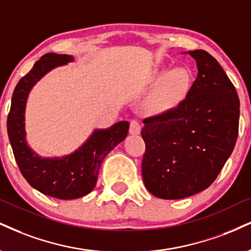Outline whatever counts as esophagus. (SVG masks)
<instances>
[{"mask_svg":"<svg viewBox=\"0 0 251 251\" xmlns=\"http://www.w3.org/2000/svg\"><path fill=\"white\" fill-rule=\"evenodd\" d=\"M141 131V126L137 120H131L129 123V133L131 134H139Z\"/></svg>","mask_w":251,"mask_h":251,"instance_id":"34e87169","label":"esophagus"}]
</instances>
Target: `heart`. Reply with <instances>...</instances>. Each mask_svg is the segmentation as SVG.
I'll return each instance as SVG.
<instances>
[{
  "mask_svg": "<svg viewBox=\"0 0 251 251\" xmlns=\"http://www.w3.org/2000/svg\"><path fill=\"white\" fill-rule=\"evenodd\" d=\"M191 85V72L186 68L154 69L149 79V89L155 90L150 99V108L156 113L173 110L186 98Z\"/></svg>",
  "mask_w": 251,
  "mask_h": 251,
  "instance_id": "1",
  "label": "heart"
}]
</instances>
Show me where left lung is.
Masks as SVG:
<instances>
[{
    "instance_id": "left-lung-1",
    "label": "left lung",
    "mask_w": 251,
    "mask_h": 251,
    "mask_svg": "<svg viewBox=\"0 0 251 251\" xmlns=\"http://www.w3.org/2000/svg\"><path fill=\"white\" fill-rule=\"evenodd\" d=\"M198 77L173 110L144 119L141 172L151 194L177 200L208 188L238 134L240 100L222 66L204 50L189 51Z\"/></svg>"
}]
</instances>
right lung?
<instances>
[{
	"instance_id": "add662e5",
	"label": "right lung",
	"mask_w": 251,
	"mask_h": 251,
	"mask_svg": "<svg viewBox=\"0 0 251 251\" xmlns=\"http://www.w3.org/2000/svg\"><path fill=\"white\" fill-rule=\"evenodd\" d=\"M74 62L70 55L47 53L15 87L8 114V135L24 179L38 192L60 200H72L95 188L100 165L108 153L127 137L128 122H119L105 129H95L89 139L71 154L42 158L28 146L25 139V106L36 83L57 66Z\"/></svg>"
}]
</instances>
